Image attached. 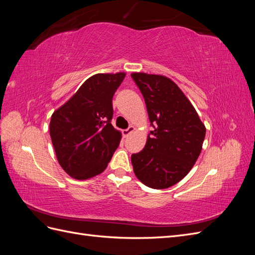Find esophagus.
<instances>
[{"label": "esophagus", "instance_id": "esophagus-1", "mask_svg": "<svg viewBox=\"0 0 255 255\" xmlns=\"http://www.w3.org/2000/svg\"><path fill=\"white\" fill-rule=\"evenodd\" d=\"M135 129H136V128H135V127H129L128 128H127V129L123 130L122 134H123V136H125V137H128V136H129L130 134H132Z\"/></svg>", "mask_w": 255, "mask_h": 255}]
</instances>
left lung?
Wrapping results in <instances>:
<instances>
[{"mask_svg": "<svg viewBox=\"0 0 255 255\" xmlns=\"http://www.w3.org/2000/svg\"><path fill=\"white\" fill-rule=\"evenodd\" d=\"M154 130L142 151L133 154V170L145 186L164 189L188 174L202 150L206 128L194 105L167 76L133 72Z\"/></svg>", "mask_w": 255, "mask_h": 255, "instance_id": "1", "label": "left lung"}]
</instances>
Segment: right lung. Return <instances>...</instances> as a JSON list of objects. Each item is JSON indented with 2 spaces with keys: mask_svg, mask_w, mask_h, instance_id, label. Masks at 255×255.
Returning a JSON list of instances; mask_svg holds the SVG:
<instances>
[{
  "mask_svg": "<svg viewBox=\"0 0 255 255\" xmlns=\"http://www.w3.org/2000/svg\"><path fill=\"white\" fill-rule=\"evenodd\" d=\"M125 76L126 72L90 76L52 115L50 135L57 160L75 180L102 173L119 146L122 134L111 120L113 97Z\"/></svg>",
  "mask_w": 255,
  "mask_h": 255,
  "instance_id": "1",
  "label": "right lung"
}]
</instances>
